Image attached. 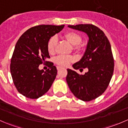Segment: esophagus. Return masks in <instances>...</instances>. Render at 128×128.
Masks as SVG:
<instances>
[{
  "instance_id": "obj_1",
  "label": "esophagus",
  "mask_w": 128,
  "mask_h": 128,
  "mask_svg": "<svg viewBox=\"0 0 128 128\" xmlns=\"http://www.w3.org/2000/svg\"><path fill=\"white\" fill-rule=\"evenodd\" d=\"M60 69H61V67H59V66L57 67V69H58V70H59Z\"/></svg>"
}]
</instances>
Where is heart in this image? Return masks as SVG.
<instances>
[{
    "mask_svg": "<svg viewBox=\"0 0 128 128\" xmlns=\"http://www.w3.org/2000/svg\"><path fill=\"white\" fill-rule=\"evenodd\" d=\"M64 38L69 42L73 45L74 50L78 51L82 49V36L78 33L74 31L68 32L63 36ZM58 43V39L56 36H52L50 38L47 43L48 51L50 54L55 53L56 48ZM74 60V58L70 55H60L56 57L55 59V62L60 66H68L69 64Z\"/></svg>",
    "mask_w": 128,
    "mask_h": 128,
    "instance_id": "obj_1",
    "label": "heart"
}]
</instances>
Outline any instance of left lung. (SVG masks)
Listing matches in <instances>:
<instances>
[{
	"mask_svg": "<svg viewBox=\"0 0 128 128\" xmlns=\"http://www.w3.org/2000/svg\"><path fill=\"white\" fill-rule=\"evenodd\" d=\"M72 29L87 33L88 41L84 55L73 64L75 69L87 72L80 75L68 69L66 81L72 94L85 102L94 100L102 95L108 87L114 70V59L111 45L102 30L92 24L68 25Z\"/></svg>",
	"mask_w": 128,
	"mask_h": 128,
	"instance_id": "8db88e82",
	"label": "left lung"
}]
</instances>
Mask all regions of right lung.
<instances>
[{
  "instance_id": "obj_1",
  "label": "right lung",
  "mask_w": 128,
  "mask_h": 128,
  "mask_svg": "<svg viewBox=\"0 0 128 128\" xmlns=\"http://www.w3.org/2000/svg\"><path fill=\"white\" fill-rule=\"evenodd\" d=\"M60 26L40 24L30 28L20 37L13 52L10 72L18 92L25 97L36 99L46 94L52 86L57 75V69L51 62L47 43L51 36L63 29ZM48 62L45 72L39 66Z\"/></svg>"
}]
</instances>
